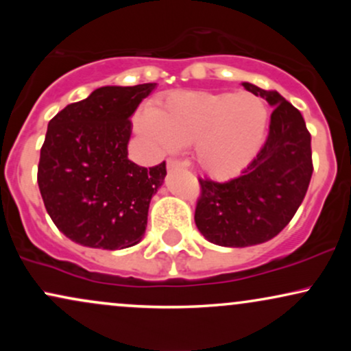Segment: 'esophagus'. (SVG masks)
<instances>
[{"mask_svg":"<svg viewBox=\"0 0 351 351\" xmlns=\"http://www.w3.org/2000/svg\"><path fill=\"white\" fill-rule=\"evenodd\" d=\"M167 167H168V170H180V168H184V163L180 162V160H176V158H170L168 160Z\"/></svg>","mask_w":351,"mask_h":351,"instance_id":"1","label":"esophagus"}]
</instances>
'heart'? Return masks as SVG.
<instances>
[{"label": "heart", "mask_w": 351, "mask_h": 351, "mask_svg": "<svg viewBox=\"0 0 351 351\" xmlns=\"http://www.w3.org/2000/svg\"><path fill=\"white\" fill-rule=\"evenodd\" d=\"M136 128L163 152L195 143L201 170L228 180L239 175L263 147L267 110L249 92L181 90L140 115Z\"/></svg>", "instance_id": "heart-1"}]
</instances>
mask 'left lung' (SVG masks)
Listing matches in <instances>:
<instances>
[{"mask_svg": "<svg viewBox=\"0 0 351 351\" xmlns=\"http://www.w3.org/2000/svg\"><path fill=\"white\" fill-rule=\"evenodd\" d=\"M274 107L269 135L237 178H199L195 223L209 243L245 247L276 237L302 204L313 173L312 136L304 117L277 90L244 82Z\"/></svg>", "mask_w": 351, "mask_h": 351, "instance_id": "8db88e82", "label": "left lung"}]
</instances>
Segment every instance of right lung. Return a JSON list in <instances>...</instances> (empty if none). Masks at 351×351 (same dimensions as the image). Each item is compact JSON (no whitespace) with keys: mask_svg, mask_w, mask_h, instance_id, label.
<instances>
[{"mask_svg":"<svg viewBox=\"0 0 351 351\" xmlns=\"http://www.w3.org/2000/svg\"><path fill=\"white\" fill-rule=\"evenodd\" d=\"M156 84L95 88L47 125L38 184L52 223L87 247L125 249L142 241L152 196L167 163L138 167L128 160L130 117Z\"/></svg>","mask_w":351,"mask_h":351,"instance_id":"obj_1","label":"right lung"}]
</instances>
